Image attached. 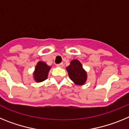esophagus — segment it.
<instances>
[{
  "label": "esophagus",
  "mask_w": 129,
  "mask_h": 129,
  "mask_svg": "<svg viewBox=\"0 0 129 129\" xmlns=\"http://www.w3.org/2000/svg\"><path fill=\"white\" fill-rule=\"evenodd\" d=\"M57 67H60V68H62V67H63V63H62V62H61V63H60V64H57Z\"/></svg>",
  "instance_id": "1"
}]
</instances>
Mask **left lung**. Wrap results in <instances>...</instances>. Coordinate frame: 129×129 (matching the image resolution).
<instances>
[{"label":"left lung","instance_id":"8db88e82","mask_svg":"<svg viewBox=\"0 0 129 129\" xmlns=\"http://www.w3.org/2000/svg\"><path fill=\"white\" fill-rule=\"evenodd\" d=\"M68 76L74 83L82 85L86 82V73L83 70L81 64L78 60L74 59L71 61L70 64L67 68Z\"/></svg>","mask_w":129,"mask_h":129}]
</instances>
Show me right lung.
I'll use <instances>...</instances> for the list:
<instances>
[{
    "label": "right lung",
    "instance_id": "add662e5",
    "mask_svg": "<svg viewBox=\"0 0 129 129\" xmlns=\"http://www.w3.org/2000/svg\"><path fill=\"white\" fill-rule=\"evenodd\" d=\"M50 69L45 62L39 61L35 67V70L34 72V79L37 82H42L47 79L48 72Z\"/></svg>",
    "mask_w": 129,
    "mask_h": 129
}]
</instances>
